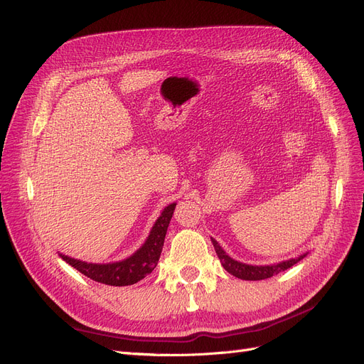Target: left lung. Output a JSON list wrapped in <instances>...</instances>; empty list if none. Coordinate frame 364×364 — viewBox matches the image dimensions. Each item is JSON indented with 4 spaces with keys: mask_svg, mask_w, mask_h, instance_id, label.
Segmentation results:
<instances>
[{
    "mask_svg": "<svg viewBox=\"0 0 364 364\" xmlns=\"http://www.w3.org/2000/svg\"><path fill=\"white\" fill-rule=\"evenodd\" d=\"M213 245L214 249L217 252V257L222 262V266L225 267L226 272H229L230 274H234L235 278L240 279H245V281H261V279H267L272 278L273 274H278L284 270L290 269L291 266H294L296 262H299L304 257L305 253L301 257L297 258H291L289 261H282L278 264H273V266H249V264H243V262H238L235 259L230 258L229 255H226V252L220 247V245L217 241L213 238Z\"/></svg>",
    "mask_w": 364,
    "mask_h": 364,
    "instance_id": "left-lung-1",
    "label": "left lung"
}]
</instances>
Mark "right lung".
<instances>
[{"mask_svg": "<svg viewBox=\"0 0 364 364\" xmlns=\"http://www.w3.org/2000/svg\"><path fill=\"white\" fill-rule=\"evenodd\" d=\"M176 203L168 205L164 209L159 218L156 220L155 226L151 228L150 235L134 255L112 264H92L85 262L80 259H74L67 255L59 253L63 261H67L71 267L77 269L85 277L91 278L95 282L114 285V287H123V285H132L146 278V274L151 273L153 269L156 267L159 261L165 234H167V228L170 225V220L173 217Z\"/></svg>", "mask_w": 364, "mask_h": 364, "instance_id": "add662e5", "label": "right lung"}]
</instances>
